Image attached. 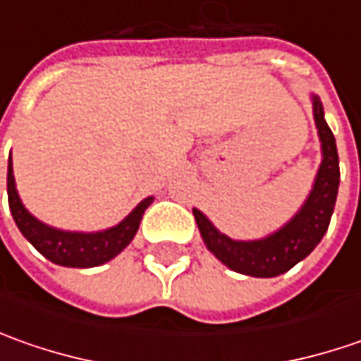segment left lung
Returning a JSON list of instances; mask_svg holds the SVG:
<instances>
[{"label": "left lung", "instance_id": "obj_1", "mask_svg": "<svg viewBox=\"0 0 361 361\" xmlns=\"http://www.w3.org/2000/svg\"><path fill=\"white\" fill-rule=\"evenodd\" d=\"M312 106L315 128L322 142V162L307 199L285 225L261 239L241 241L221 233L202 211L192 209L204 247L229 269L249 277H277L295 267L324 239L338 199L340 159L319 96L312 94Z\"/></svg>", "mask_w": 361, "mask_h": 361}]
</instances>
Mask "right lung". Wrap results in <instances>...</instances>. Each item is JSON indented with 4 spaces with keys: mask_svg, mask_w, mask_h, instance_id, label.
I'll return each instance as SVG.
<instances>
[{
    "mask_svg": "<svg viewBox=\"0 0 361 361\" xmlns=\"http://www.w3.org/2000/svg\"><path fill=\"white\" fill-rule=\"evenodd\" d=\"M7 201H9V211H11L21 235L32 243L42 255L62 267L88 269V267L104 265L130 245L136 231L140 227L142 215L150 207V202L154 201V197L142 199L114 227L90 231V233L58 229V227H51L48 223L39 221L23 207L20 192L16 188L13 164H11V157H9L7 160Z\"/></svg>",
    "mask_w": 361,
    "mask_h": 361,
    "instance_id": "1",
    "label": "right lung"
}]
</instances>
